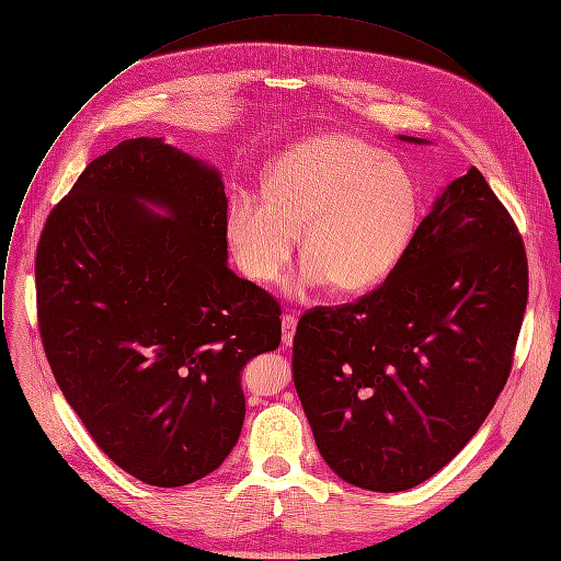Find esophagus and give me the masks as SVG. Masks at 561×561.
Segmentation results:
<instances>
[{
	"mask_svg": "<svg viewBox=\"0 0 561 561\" xmlns=\"http://www.w3.org/2000/svg\"><path fill=\"white\" fill-rule=\"evenodd\" d=\"M295 327H297V317L295 314H290V312H286L284 317H282V337H284V344L286 346H290L293 344V337H295Z\"/></svg>",
	"mask_w": 561,
	"mask_h": 561,
	"instance_id": "obj_1",
	"label": "esophagus"
}]
</instances>
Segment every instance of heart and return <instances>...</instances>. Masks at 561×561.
<instances>
[{
    "instance_id": "b5f03b06",
    "label": "heart",
    "mask_w": 561,
    "mask_h": 561,
    "mask_svg": "<svg viewBox=\"0 0 561 561\" xmlns=\"http://www.w3.org/2000/svg\"><path fill=\"white\" fill-rule=\"evenodd\" d=\"M262 195L230 199L228 247L249 279L273 284L301 232L295 295L329 282L340 293L375 288L404 260L420 217L411 173L353 135L299 144L273 164Z\"/></svg>"
}]
</instances>
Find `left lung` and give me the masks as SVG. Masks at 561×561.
<instances>
[{
	"instance_id": "8db88e82",
	"label": "left lung",
	"mask_w": 561,
	"mask_h": 561,
	"mask_svg": "<svg viewBox=\"0 0 561 561\" xmlns=\"http://www.w3.org/2000/svg\"><path fill=\"white\" fill-rule=\"evenodd\" d=\"M526 301L522 234L472 167L375 290L301 314L293 381L324 461L366 491L426 482L495 407Z\"/></svg>"
}]
</instances>
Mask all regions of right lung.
<instances>
[{"instance_id":"right-lung-1","label":"right lung","mask_w":561,"mask_h":561,"mask_svg":"<svg viewBox=\"0 0 561 561\" xmlns=\"http://www.w3.org/2000/svg\"><path fill=\"white\" fill-rule=\"evenodd\" d=\"M226 210L215 169L137 137L93 159L39 237L55 381L95 444L150 486L219 468L247 415L242 368L282 342L277 299L226 266Z\"/></svg>"}]
</instances>
